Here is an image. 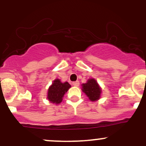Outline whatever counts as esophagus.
<instances>
[{"label":"esophagus","mask_w":146,"mask_h":146,"mask_svg":"<svg viewBox=\"0 0 146 146\" xmlns=\"http://www.w3.org/2000/svg\"><path fill=\"white\" fill-rule=\"evenodd\" d=\"M72 84H73V86H78L79 85H80V82H79L78 81L73 82L72 83Z\"/></svg>","instance_id":"34e87169"}]
</instances>
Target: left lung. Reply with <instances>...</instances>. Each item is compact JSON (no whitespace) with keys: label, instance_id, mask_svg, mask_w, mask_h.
Instances as JSON below:
<instances>
[{"label":"left lung","instance_id":"1","mask_svg":"<svg viewBox=\"0 0 146 146\" xmlns=\"http://www.w3.org/2000/svg\"><path fill=\"white\" fill-rule=\"evenodd\" d=\"M82 90L88 97L90 101H96L99 100L102 91L96 80L94 79H90L86 84H83Z\"/></svg>","mask_w":146,"mask_h":146}]
</instances>
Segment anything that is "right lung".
Returning a JSON list of instances; mask_svg holds the SVG:
<instances>
[{"label": "right lung", "instance_id": "right-lung-1", "mask_svg": "<svg viewBox=\"0 0 146 146\" xmlns=\"http://www.w3.org/2000/svg\"><path fill=\"white\" fill-rule=\"evenodd\" d=\"M71 85L67 82L62 83L60 80L56 79L49 87L48 90L47 98L48 101L53 104H60L62 101V98L65 93L68 91Z\"/></svg>", "mask_w": 146, "mask_h": 146}]
</instances>
